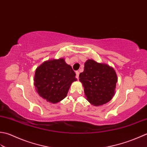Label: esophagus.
Masks as SVG:
<instances>
[{"mask_svg":"<svg viewBox=\"0 0 147 147\" xmlns=\"http://www.w3.org/2000/svg\"><path fill=\"white\" fill-rule=\"evenodd\" d=\"M76 78L78 79H79V71H76Z\"/></svg>","mask_w":147,"mask_h":147,"instance_id":"esophagus-1","label":"esophagus"}]
</instances>
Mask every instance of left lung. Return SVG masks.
Segmentation results:
<instances>
[{
  "instance_id": "1",
  "label": "left lung",
  "mask_w": 147,
  "mask_h": 147,
  "mask_svg": "<svg viewBox=\"0 0 147 147\" xmlns=\"http://www.w3.org/2000/svg\"><path fill=\"white\" fill-rule=\"evenodd\" d=\"M86 100L94 106L105 104L115 94L117 76L113 68L106 63L88 59L79 74Z\"/></svg>"
}]
</instances>
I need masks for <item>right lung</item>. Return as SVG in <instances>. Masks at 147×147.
Instances as JSON below:
<instances>
[{
    "label": "right lung",
    "mask_w": 147,
    "mask_h": 147,
    "mask_svg": "<svg viewBox=\"0 0 147 147\" xmlns=\"http://www.w3.org/2000/svg\"><path fill=\"white\" fill-rule=\"evenodd\" d=\"M76 74L64 58L49 59L35 70L34 86L41 98L57 103L67 96L71 83L76 81Z\"/></svg>",
    "instance_id": "add662e5"
}]
</instances>
